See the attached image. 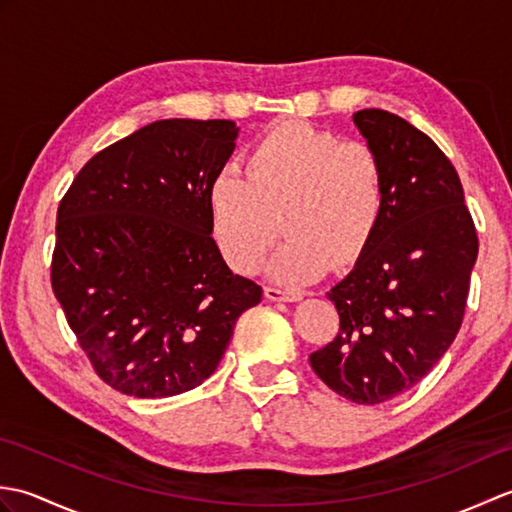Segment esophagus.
Segmentation results:
<instances>
[{
	"mask_svg": "<svg viewBox=\"0 0 512 512\" xmlns=\"http://www.w3.org/2000/svg\"><path fill=\"white\" fill-rule=\"evenodd\" d=\"M264 292L270 301H299L301 299V292L279 288V286H266Z\"/></svg>",
	"mask_w": 512,
	"mask_h": 512,
	"instance_id": "34e87169",
	"label": "esophagus"
}]
</instances>
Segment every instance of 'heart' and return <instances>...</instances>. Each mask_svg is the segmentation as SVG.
Segmentation results:
<instances>
[{"mask_svg": "<svg viewBox=\"0 0 512 512\" xmlns=\"http://www.w3.org/2000/svg\"><path fill=\"white\" fill-rule=\"evenodd\" d=\"M215 244L239 273H253L279 237L270 262L286 284H310L328 264L354 266L376 233L385 204V173L376 151L303 121H281L246 154V178L231 167L206 193Z\"/></svg>", "mask_w": 512, "mask_h": 512, "instance_id": "b5f03b06", "label": "heart"}]
</instances>
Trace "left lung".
Wrapping results in <instances>:
<instances>
[{"mask_svg": "<svg viewBox=\"0 0 512 512\" xmlns=\"http://www.w3.org/2000/svg\"><path fill=\"white\" fill-rule=\"evenodd\" d=\"M385 173V204L361 259L328 299L341 328L310 354L336 394L378 405L427 376L458 334L477 233L462 182L442 149L385 110L354 114Z\"/></svg>", "mask_w": 512, "mask_h": 512, "instance_id": "1", "label": "left lung"}]
</instances>
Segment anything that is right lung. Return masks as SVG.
Returning a JSON list of instances; mask_svg holds the SVG:
<instances>
[{
  "mask_svg": "<svg viewBox=\"0 0 512 512\" xmlns=\"http://www.w3.org/2000/svg\"><path fill=\"white\" fill-rule=\"evenodd\" d=\"M233 121L167 118L88 160L57 211L52 290L107 385L167 398L202 385L262 286L211 237L206 193Z\"/></svg>",
  "mask_w": 512,
  "mask_h": 512,
  "instance_id": "add662e5",
  "label": "right lung"
}]
</instances>
